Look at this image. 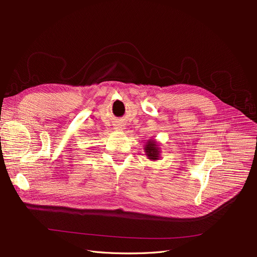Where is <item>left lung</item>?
Segmentation results:
<instances>
[{"label":"left lung","instance_id":"left-lung-1","mask_svg":"<svg viewBox=\"0 0 257 257\" xmlns=\"http://www.w3.org/2000/svg\"><path fill=\"white\" fill-rule=\"evenodd\" d=\"M145 151L148 155V158H149L150 160H159V149L157 145H155V142L153 141H150L148 142L147 145H146V148H145Z\"/></svg>","mask_w":257,"mask_h":257}]
</instances>
